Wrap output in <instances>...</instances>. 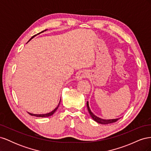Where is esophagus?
I'll return each mask as SVG.
<instances>
[{
  "instance_id": "esophagus-1",
  "label": "esophagus",
  "mask_w": 151,
  "mask_h": 151,
  "mask_svg": "<svg viewBox=\"0 0 151 151\" xmlns=\"http://www.w3.org/2000/svg\"><path fill=\"white\" fill-rule=\"evenodd\" d=\"M88 77V73L87 72L86 70L81 71L78 74V76H77V81H80L83 79L86 78V77Z\"/></svg>"
}]
</instances>
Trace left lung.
I'll return each mask as SVG.
<instances>
[{"mask_svg": "<svg viewBox=\"0 0 151 151\" xmlns=\"http://www.w3.org/2000/svg\"><path fill=\"white\" fill-rule=\"evenodd\" d=\"M87 108H88V111L90 114L91 116L92 117L93 119L97 123H101V124H109V123H114V122H116L118 120L120 119L119 118H116V119H109V120H104V119H102V118H99L97 116H96L95 115H94V114L93 113V112L91 111L90 109V108H89V103L88 101H87Z\"/></svg>", "mask_w": 151, "mask_h": 151, "instance_id": "obj_1", "label": "left lung"}]
</instances>
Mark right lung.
Returning <instances> with one entry per match:
<instances>
[{"mask_svg":"<svg viewBox=\"0 0 151 151\" xmlns=\"http://www.w3.org/2000/svg\"><path fill=\"white\" fill-rule=\"evenodd\" d=\"M45 31H46V30H45ZM44 31H42L41 32V33H43ZM40 33H38V34H40ZM38 34H37V35H38ZM35 36H36V35H34L33 36H32L31 37V38L28 41V42H29V41L32 39V38H33ZM60 100H61V99H60ZM60 102H59V103H58V106L55 108L52 111H51V112H50V113H46V114H33V113H29V112H28L30 115H31V116H36V117H48V116H52L53 114L56 111V110L57 109H58V106H59V105H60Z\"/></svg>","mask_w":151,"mask_h":151,"instance_id":"1","label":"right lung"}]
</instances>
